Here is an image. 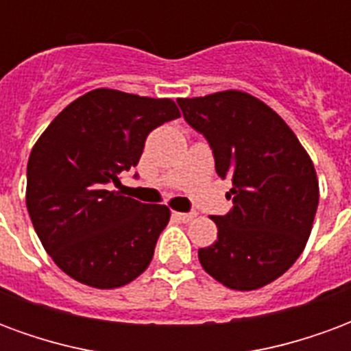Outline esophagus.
<instances>
[{"instance_id":"1","label":"esophagus","mask_w":351,"mask_h":351,"mask_svg":"<svg viewBox=\"0 0 351 351\" xmlns=\"http://www.w3.org/2000/svg\"><path fill=\"white\" fill-rule=\"evenodd\" d=\"M173 217L180 219L181 223H189L196 217V213H181V211H173Z\"/></svg>"}]
</instances>
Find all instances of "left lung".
<instances>
[{
	"instance_id": "8db88e82",
	"label": "left lung",
	"mask_w": 351,
	"mask_h": 351,
	"mask_svg": "<svg viewBox=\"0 0 351 351\" xmlns=\"http://www.w3.org/2000/svg\"><path fill=\"white\" fill-rule=\"evenodd\" d=\"M202 132L221 180L232 181V210L215 215L217 240L198 250L202 268L234 291L265 287L287 272L304 250L319 183L312 158L287 123L242 90L178 100Z\"/></svg>"
}]
</instances>
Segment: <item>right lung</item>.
<instances>
[{"mask_svg": "<svg viewBox=\"0 0 351 351\" xmlns=\"http://www.w3.org/2000/svg\"><path fill=\"white\" fill-rule=\"evenodd\" d=\"M178 117L170 98L94 88L62 109L32 147L29 219L75 282L117 289L147 270L170 210L109 189L138 164L149 132Z\"/></svg>", "mask_w": 351, "mask_h": 351, "instance_id": "right-lung-1", "label": "right lung"}]
</instances>
